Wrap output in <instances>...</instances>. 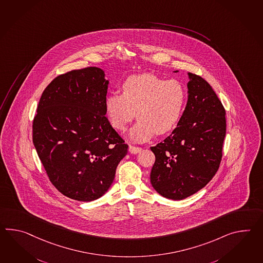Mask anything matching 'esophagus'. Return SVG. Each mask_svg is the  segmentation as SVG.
<instances>
[{
	"label": "esophagus",
	"instance_id": "esophagus-1",
	"mask_svg": "<svg viewBox=\"0 0 263 263\" xmlns=\"http://www.w3.org/2000/svg\"><path fill=\"white\" fill-rule=\"evenodd\" d=\"M129 152L131 153V154H134V155H136V154H139V153L142 150L140 147H135V146L133 145H130L129 146Z\"/></svg>",
	"mask_w": 263,
	"mask_h": 263
}]
</instances>
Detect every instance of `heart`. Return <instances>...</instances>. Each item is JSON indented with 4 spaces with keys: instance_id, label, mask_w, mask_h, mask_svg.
I'll return each mask as SVG.
<instances>
[{
    "instance_id": "heart-1",
    "label": "heart",
    "mask_w": 263,
    "mask_h": 263,
    "mask_svg": "<svg viewBox=\"0 0 263 263\" xmlns=\"http://www.w3.org/2000/svg\"><path fill=\"white\" fill-rule=\"evenodd\" d=\"M122 88L123 93L105 97V114L114 128L123 131L137 111L140 121L129 133L131 140L142 142L155 133L167 134L179 123L187 97L180 82L141 73L128 77Z\"/></svg>"
}]
</instances>
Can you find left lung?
I'll use <instances>...</instances> for the list:
<instances>
[{"label":"left lung","mask_w":263,"mask_h":263,"mask_svg":"<svg viewBox=\"0 0 263 263\" xmlns=\"http://www.w3.org/2000/svg\"><path fill=\"white\" fill-rule=\"evenodd\" d=\"M187 76V105L179 123L169 137L151 147L156 156L151 184L173 200L187 198L213 178L227 131L226 110L215 91L201 76Z\"/></svg>","instance_id":"left-lung-1"}]
</instances>
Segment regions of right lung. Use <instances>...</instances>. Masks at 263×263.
I'll use <instances>...</instances> for the list:
<instances>
[{"mask_svg":"<svg viewBox=\"0 0 263 263\" xmlns=\"http://www.w3.org/2000/svg\"><path fill=\"white\" fill-rule=\"evenodd\" d=\"M108 84L97 67L55 77L33 122V142L50 181L77 201L103 196L127 154L128 145L105 117Z\"/></svg>","mask_w":263,"mask_h":263,"instance_id":"obj_1","label":"right lung"}]
</instances>
